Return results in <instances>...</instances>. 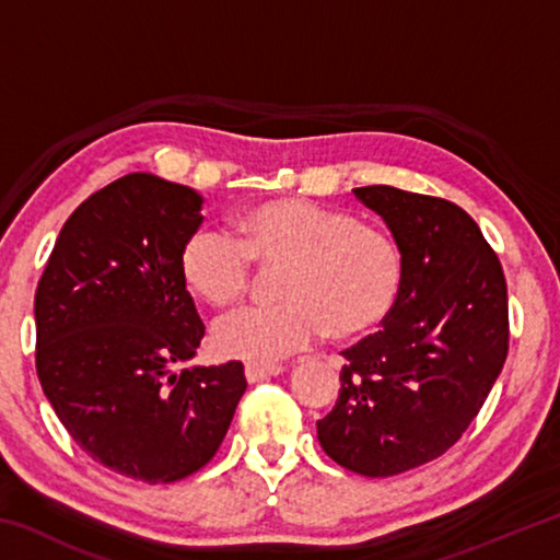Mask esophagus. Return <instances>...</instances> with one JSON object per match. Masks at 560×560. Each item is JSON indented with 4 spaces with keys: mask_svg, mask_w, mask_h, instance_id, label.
Segmentation results:
<instances>
[{
    "mask_svg": "<svg viewBox=\"0 0 560 560\" xmlns=\"http://www.w3.org/2000/svg\"><path fill=\"white\" fill-rule=\"evenodd\" d=\"M283 373L281 365H259V363H246L244 365V375L249 383H261L269 381V377H277Z\"/></svg>",
    "mask_w": 560,
    "mask_h": 560,
    "instance_id": "34e87169",
    "label": "esophagus"
}]
</instances>
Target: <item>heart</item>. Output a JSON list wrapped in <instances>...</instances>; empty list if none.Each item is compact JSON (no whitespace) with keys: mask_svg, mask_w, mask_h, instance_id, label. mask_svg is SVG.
Here are the masks:
<instances>
[{"mask_svg":"<svg viewBox=\"0 0 560 560\" xmlns=\"http://www.w3.org/2000/svg\"><path fill=\"white\" fill-rule=\"evenodd\" d=\"M240 240L212 226L187 236L179 252L185 287L210 306H232L252 281V261L283 267L281 303L242 308L212 326L224 358L269 365L324 334L355 340L381 328L402 291L400 244L381 226L308 200H273L236 220Z\"/></svg>","mask_w":560,"mask_h":560,"instance_id":"obj_1","label":"heart"}]
</instances>
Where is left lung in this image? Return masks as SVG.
<instances>
[{"mask_svg": "<svg viewBox=\"0 0 560 560\" xmlns=\"http://www.w3.org/2000/svg\"><path fill=\"white\" fill-rule=\"evenodd\" d=\"M353 195L400 244L405 279L383 328L343 350L316 428L340 467L393 477L447 452L485 405L509 353L506 281L462 207L390 185Z\"/></svg>", "mask_w": 560, "mask_h": 560, "instance_id": "left-lung-1", "label": "left lung"}]
</instances>
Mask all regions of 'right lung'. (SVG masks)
Instances as JSON below:
<instances>
[{
  "label": "right lung",
  "mask_w": 560,
  "mask_h": 560,
  "mask_svg": "<svg viewBox=\"0 0 560 560\" xmlns=\"http://www.w3.org/2000/svg\"><path fill=\"white\" fill-rule=\"evenodd\" d=\"M202 202L150 173L98 189L61 226L34 299L46 400L91 459L148 485L202 469L246 390L240 360L183 368L205 336L179 273Z\"/></svg>",
  "instance_id": "1"
}]
</instances>
